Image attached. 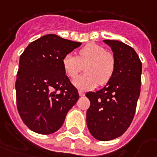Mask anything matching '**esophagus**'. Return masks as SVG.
Masks as SVG:
<instances>
[{
    "label": "esophagus",
    "mask_w": 157,
    "mask_h": 157,
    "mask_svg": "<svg viewBox=\"0 0 157 157\" xmlns=\"http://www.w3.org/2000/svg\"><path fill=\"white\" fill-rule=\"evenodd\" d=\"M78 93H79V95H80V96H85L84 91H82V90H79V91H78Z\"/></svg>",
    "instance_id": "1"
}]
</instances>
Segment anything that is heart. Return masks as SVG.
Listing matches in <instances>:
<instances>
[{"instance_id": "1", "label": "heart", "mask_w": 157, "mask_h": 157, "mask_svg": "<svg viewBox=\"0 0 157 157\" xmlns=\"http://www.w3.org/2000/svg\"><path fill=\"white\" fill-rule=\"evenodd\" d=\"M84 65L86 73L76 77L73 85L80 90H90L98 83L104 85L111 80L116 68V59L111 52L96 43H89L82 47L77 56L67 54L62 59L64 71L71 78H75Z\"/></svg>"}]
</instances>
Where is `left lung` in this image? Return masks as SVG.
Masks as SVG:
<instances>
[{"label":"left lung","mask_w":157,"mask_h":157,"mask_svg":"<svg viewBox=\"0 0 157 157\" xmlns=\"http://www.w3.org/2000/svg\"><path fill=\"white\" fill-rule=\"evenodd\" d=\"M103 41L113 52L116 68L104 87L86 94L90 101L86 124L93 137L107 141L121 136L133 120L140 96L142 65L131 46L119 40Z\"/></svg>","instance_id":"1"}]
</instances>
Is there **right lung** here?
Listing matches in <instances>:
<instances>
[{
  "label": "right lung",
  "instance_id": "right-lung-1",
  "mask_svg": "<svg viewBox=\"0 0 157 157\" xmlns=\"http://www.w3.org/2000/svg\"><path fill=\"white\" fill-rule=\"evenodd\" d=\"M81 42L55 34L30 43L20 56L16 82L18 112L29 129L38 134L54 133L79 99L62 67V59Z\"/></svg>",
  "mask_w": 157,
  "mask_h": 157
}]
</instances>
